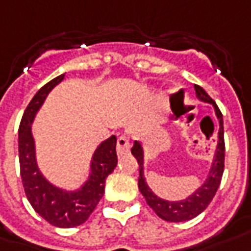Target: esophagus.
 <instances>
[{"mask_svg": "<svg viewBox=\"0 0 251 251\" xmlns=\"http://www.w3.org/2000/svg\"><path fill=\"white\" fill-rule=\"evenodd\" d=\"M130 150V143H129V139L126 136H121L117 141V154L118 156H122L129 152Z\"/></svg>", "mask_w": 251, "mask_h": 251, "instance_id": "34e87169", "label": "esophagus"}]
</instances>
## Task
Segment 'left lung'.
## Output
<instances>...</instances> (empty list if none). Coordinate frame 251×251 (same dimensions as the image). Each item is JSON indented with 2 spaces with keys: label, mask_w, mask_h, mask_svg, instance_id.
Masks as SVG:
<instances>
[{
  "label": "left lung",
  "mask_w": 251,
  "mask_h": 251,
  "mask_svg": "<svg viewBox=\"0 0 251 251\" xmlns=\"http://www.w3.org/2000/svg\"><path fill=\"white\" fill-rule=\"evenodd\" d=\"M195 95L199 101L206 104H211L214 108L216 118L219 121V132H217V146L214 150L213 161H211L210 169L207 172V176L204 181L197 190L194 191L191 195H188L180 201H168L163 198L158 197L154 191L148 187L146 176H144V148L139 140L133 143L132 154L137 159L139 163V190L146 198L148 206L165 221L170 223H181V221H188L199 216L202 211L209 206L211 199L214 198L216 192L219 190L221 177L224 172V155H226V146H224V121H223V114L219 110L217 104L213 101L204 89L201 86L195 85Z\"/></svg>",
  "instance_id": "obj_1"
}]
</instances>
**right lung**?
Returning a JSON list of instances; mask_svg holds the SVG:
<instances>
[{
    "label": "right lung",
    "mask_w": 251,
    "mask_h": 251,
    "mask_svg": "<svg viewBox=\"0 0 251 251\" xmlns=\"http://www.w3.org/2000/svg\"><path fill=\"white\" fill-rule=\"evenodd\" d=\"M64 79V74L44 85L27 105L19 126V162L25 197L32 209L49 224L73 228L83 224L104 195L105 178L117 166V137L101 141L90 158L89 175L75 190H67L49 181L37 161L32 122L48 95Z\"/></svg>",
    "instance_id": "1"
}]
</instances>
